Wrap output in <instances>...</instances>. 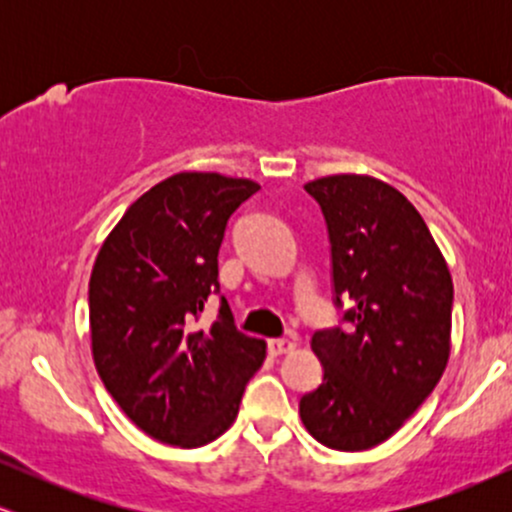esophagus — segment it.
Returning <instances> with one entry per match:
<instances>
[{
	"instance_id": "esophagus-1",
	"label": "esophagus",
	"mask_w": 512,
	"mask_h": 512,
	"mask_svg": "<svg viewBox=\"0 0 512 512\" xmlns=\"http://www.w3.org/2000/svg\"><path fill=\"white\" fill-rule=\"evenodd\" d=\"M293 346H296V342H293V339H284V337L269 339V342H267V349H269V354H272V356L289 354V351H293Z\"/></svg>"
}]
</instances>
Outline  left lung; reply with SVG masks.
<instances>
[{
    "mask_svg": "<svg viewBox=\"0 0 512 512\" xmlns=\"http://www.w3.org/2000/svg\"><path fill=\"white\" fill-rule=\"evenodd\" d=\"M305 192L325 216L342 317L310 339L322 385L298 409L327 448L368 450L399 431L443 375L452 279L419 211L387 182L330 175Z\"/></svg>",
    "mask_w": 512,
    "mask_h": 512,
    "instance_id": "left-lung-1",
    "label": "left lung"
}]
</instances>
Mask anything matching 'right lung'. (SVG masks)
Segmentation results:
<instances>
[{"mask_svg": "<svg viewBox=\"0 0 512 512\" xmlns=\"http://www.w3.org/2000/svg\"><path fill=\"white\" fill-rule=\"evenodd\" d=\"M260 185L178 173L144 192L98 252L88 281L93 361L105 390L144 433L199 448L236 421L262 339L236 327L219 286L228 219ZM209 295L220 317L196 320Z\"/></svg>", "mask_w": 512, "mask_h": 512, "instance_id": "1", "label": "right lung"}]
</instances>
